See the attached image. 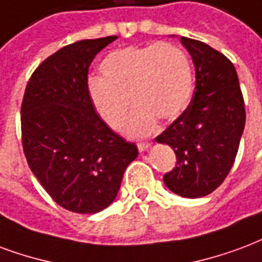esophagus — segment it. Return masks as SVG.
I'll return each instance as SVG.
<instances>
[{
  "instance_id": "1",
  "label": "esophagus",
  "mask_w": 262,
  "mask_h": 262,
  "mask_svg": "<svg viewBox=\"0 0 262 262\" xmlns=\"http://www.w3.org/2000/svg\"><path fill=\"white\" fill-rule=\"evenodd\" d=\"M151 147V143H139L137 144V148H139V151L140 152H143V151H147L148 148Z\"/></svg>"
}]
</instances>
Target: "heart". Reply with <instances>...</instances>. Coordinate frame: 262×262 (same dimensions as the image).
<instances>
[{"label":"heart","instance_id":"obj_1","mask_svg":"<svg viewBox=\"0 0 262 262\" xmlns=\"http://www.w3.org/2000/svg\"><path fill=\"white\" fill-rule=\"evenodd\" d=\"M102 77H93L87 89L93 105L106 125L119 130L135 105L129 135L147 136L157 118L172 121L185 111L193 94V69L183 50L172 42L111 51L100 65Z\"/></svg>","mask_w":262,"mask_h":262}]
</instances>
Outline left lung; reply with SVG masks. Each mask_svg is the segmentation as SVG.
<instances>
[{
	"instance_id": "1",
	"label": "left lung",
	"mask_w": 262,
	"mask_h": 262,
	"mask_svg": "<svg viewBox=\"0 0 262 262\" xmlns=\"http://www.w3.org/2000/svg\"><path fill=\"white\" fill-rule=\"evenodd\" d=\"M180 42L194 63V94L156 141L176 154L175 168L164 175L166 187L199 199L220 187L233 165L245 130V101L236 69L224 54L193 38Z\"/></svg>"
}]
</instances>
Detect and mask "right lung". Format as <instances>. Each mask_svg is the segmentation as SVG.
Wrapping results in <instances>:
<instances>
[{"label": "right lung", "instance_id": "1", "mask_svg": "<svg viewBox=\"0 0 262 262\" xmlns=\"http://www.w3.org/2000/svg\"><path fill=\"white\" fill-rule=\"evenodd\" d=\"M116 36L82 40L58 50L33 72L22 108V144L33 175L52 200L77 214H96L112 201L136 160L127 143L93 105L87 75Z\"/></svg>", "mask_w": 262, "mask_h": 262}]
</instances>
